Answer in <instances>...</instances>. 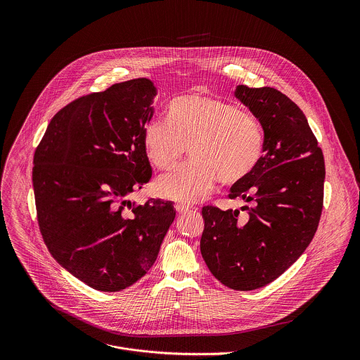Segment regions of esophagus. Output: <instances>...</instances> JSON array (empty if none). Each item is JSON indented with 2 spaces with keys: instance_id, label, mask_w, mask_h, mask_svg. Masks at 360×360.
Masks as SVG:
<instances>
[{
  "instance_id": "obj_1",
  "label": "esophagus",
  "mask_w": 360,
  "mask_h": 360,
  "mask_svg": "<svg viewBox=\"0 0 360 360\" xmlns=\"http://www.w3.org/2000/svg\"><path fill=\"white\" fill-rule=\"evenodd\" d=\"M176 210L179 212V213H186L187 210H190L191 209V205H188V204H186V202H176Z\"/></svg>"
}]
</instances>
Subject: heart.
I'll return each instance as SVG.
<instances>
[{
  "label": "heart",
  "mask_w": 360,
  "mask_h": 360,
  "mask_svg": "<svg viewBox=\"0 0 360 360\" xmlns=\"http://www.w3.org/2000/svg\"><path fill=\"white\" fill-rule=\"evenodd\" d=\"M144 146L159 170L170 172L186 156L194 160L159 180L169 198L193 202L206 197L216 181L237 184L257 166L263 130L257 117L236 103L202 94H187L169 105V120L153 119L144 129Z\"/></svg>",
  "instance_id": "1"
}]
</instances>
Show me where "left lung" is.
<instances>
[{
  "label": "left lung",
  "instance_id": "left-lung-1",
  "mask_svg": "<svg viewBox=\"0 0 360 360\" xmlns=\"http://www.w3.org/2000/svg\"><path fill=\"white\" fill-rule=\"evenodd\" d=\"M236 97L263 129L255 170L233 184L229 197L252 206L202 207L201 254L226 287L251 291L281 276L308 248L323 209L324 158L300 106L271 87L237 86Z\"/></svg>",
  "mask_w": 360,
  "mask_h": 360
}]
</instances>
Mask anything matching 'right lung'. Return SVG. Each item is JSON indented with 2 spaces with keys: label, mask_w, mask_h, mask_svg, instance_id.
Segmentation results:
<instances>
[{
  "label": "right lung",
  "mask_w": 360,
  "mask_h": 360,
  "mask_svg": "<svg viewBox=\"0 0 360 360\" xmlns=\"http://www.w3.org/2000/svg\"><path fill=\"white\" fill-rule=\"evenodd\" d=\"M148 79L116 83L62 108L33 159L37 220L53 259L89 287L116 292L139 281L176 217L172 201L131 202L153 176L144 129Z\"/></svg>",
  "instance_id": "1"
}]
</instances>
